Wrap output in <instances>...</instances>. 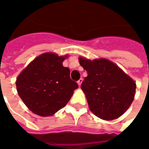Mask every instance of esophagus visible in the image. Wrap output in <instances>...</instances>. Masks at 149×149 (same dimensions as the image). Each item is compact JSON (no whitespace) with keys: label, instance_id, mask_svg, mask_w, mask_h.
<instances>
[{"label":"esophagus","instance_id":"34e87169","mask_svg":"<svg viewBox=\"0 0 149 149\" xmlns=\"http://www.w3.org/2000/svg\"><path fill=\"white\" fill-rule=\"evenodd\" d=\"M82 81H83V79L82 78H81V79H79V81H77V84L79 86H81V83H82Z\"/></svg>","mask_w":149,"mask_h":149}]
</instances>
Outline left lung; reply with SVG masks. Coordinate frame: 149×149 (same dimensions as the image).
Returning a JSON list of instances; mask_svg holds the SVG:
<instances>
[{
  "label": "left lung",
  "mask_w": 149,
  "mask_h": 149,
  "mask_svg": "<svg viewBox=\"0 0 149 149\" xmlns=\"http://www.w3.org/2000/svg\"><path fill=\"white\" fill-rule=\"evenodd\" d=\"M88 77L81 84L90 110L97 117L112 120L123 115L133 101L135 81L106 59L79 58Z\"/></svg>",
  "instance_id": "obj_1"
}]
</instances>
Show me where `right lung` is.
I'll list each match as a JSON object with an SVG mask.
<instances>
[{
	"instance_id": "right-lung-1",
	"label": "right lung",
	"mask_w": 149,
	"mask_h": 149,
	"mask_svg": "<svg viewBox=\"0 0 149 149\" xmlns=\"http://www.w3.org/2000/svg\"><path fill=\"white\" fill-rule=\"evenodd\" d=\"M66 56L46 52L34 59L18 76V95L32 112L49 116L67 104L77 88L70 70L63 66Z\"/></svg>"
}]
</instances>
